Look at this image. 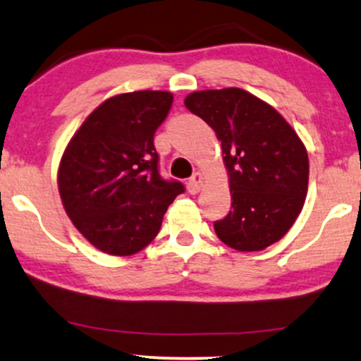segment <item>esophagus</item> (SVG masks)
Wrapping results in <instances>:
<instances>
[{
	"label": "esophagus",
	"instance_id": "1",
	"mask_svg": "<svg viewBox=\"0 0 361 361\" xmlns=\"http://www.w3.org/2000/svg\"><path fill=\"white\" fill-rule=\"evenodd\" d=\"M202 188H204V176L201 172H195L194 176L189 179V184H188L189 192L190 194H197Z\"/></svg>",
	"mask_w": 361,
	"mask_h": 361
}]
</instances>
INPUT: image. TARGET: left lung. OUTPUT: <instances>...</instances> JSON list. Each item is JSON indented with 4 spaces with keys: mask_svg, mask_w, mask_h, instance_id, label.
Instances as JSON below:
<instances>
[{
    "mask_svg": "<svg viewBox=\"0 0 361 361\" xmlns=\"http://www.w3.org/2000/svg\"><path fill=\"white\" fill-rule=\"evenodd\" d=\"M221 142L229 176L231 211L214 222L217 238L238 251H262L295 224L308 192L306 147L266 102L243 88L185 97Z\"/></svg>",
    "mask_w": 361,
    "mask_h": 361,
    "instance_id": "8db88e82",
    "label": "left lung"
}]
</instances>
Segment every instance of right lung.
I'll use <instances>...</instances> for the list:
<instances>
[{
  "mask_svg": "<svg viewBox=\"0 0 361 361\" xmlns=\"http://www.w3.org/2000/svg\"><path fill=\"white\" fill-rule=\"evenodd\" d=\"M172 93L139 90L105 100L66 145L58 167L65 212L92 246L130 256L154 241L184 185L164 180L154 135Z\"/></svg>",
  "mask_w": 361,
  "mask_h": 361,
  "instance_id": "add662e5",
  "label": "right lung"
}]
</instances>
